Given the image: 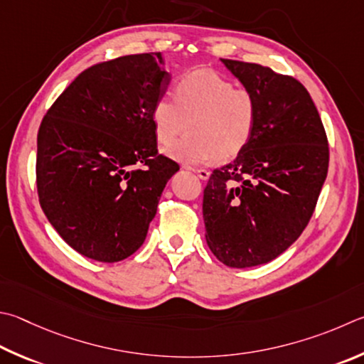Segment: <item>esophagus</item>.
Here are the masks:
<instances>
[{
	"label": "esophagus",
	"instance_id": "esophagus-1",
	"mask_svg": "<svg viewBox=\"0 0 364 364\" xmlns=\"http://www.w3.org/2000/svg\"><path fill=\"white\" fill-rule=\"evenodd\" d=\"M193 171L203 181L208 180V178H210V170H207V168H193Z\"/></svg>",
	"mask_w": 364,
	"mask_h": 364
}]
</instances>
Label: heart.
Instances as JSON below:
<instances>
[{"instance_id":"1","label":"heart","mask_w":364,"mask_h":364,"mask_svg":"<svg viewBox=\"0 0 364 364\" xmlns=\"http://www.w3.org/2000/svg\"><path fill=\"white\" fill-rule=\"evenodd\" d=\"M157 141L170 146L186 125L189 135L168 151V156L186 165L234 159L247 148L255 134L257 102L253 92L235 87L213 71H193L178 79L175 100L157 98L153 113Z\"/></svg>"}]
</instances>
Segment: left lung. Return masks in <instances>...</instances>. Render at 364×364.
<instances>
[{
	"instance_id": "1",
	"label": "left lung",
	"mask_w": 364,
	"mask_h": 364,
	"mask_svg": "<svg viewBox=\"0 0 364 364\" xmlns=\"http://www.w3.org/2000/svg\"><path fill=\"white\" fill-rule=\"evenodd\" d=\"M257 102L250 143L215 170L203 191L205 240L229 267L266 264L312 216L328 175L325 129L307 89L267 67L221 58Z\"/></svg>"
}]
</instances>
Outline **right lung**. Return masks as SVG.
<instances>
[{"label":"right lung","mask_w":364,"mask_h":364,"mask_svg":"<svg viewBox=\"0 0 364 364\" xmlns=\"http://www.w3.org/2000/svg\"><path fill=\"white\" fill-rule=\"evenodd\" d=\"M170 81L161 52L119 57L82 71L43 119L39 203L58 235L85 257L117 262L134 255L165 184L180 170L157 156L151 117Z\"/></svg>","instance_id":"right-lung-1"}]
</instances>
